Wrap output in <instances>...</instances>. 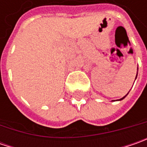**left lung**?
<instances>
[{"instance_id":"obj_1","label":"left lung","mask_w":147,"mask_h":147,"mask_svg":"<svg viewBox=\"0 0 147 147\" xmlns=\"http://www.w3.org/2000/svg\"><path fill=\"white\" fill-rule=\"evenodd\" d=\"M137 76H138V74H137ZM136 78H137V77H136ZM126 96H127V95H126ZM123 96V98L119 99V100H123V99L124 98V97H125V96Z\"/></svg>"}]
</instances>
